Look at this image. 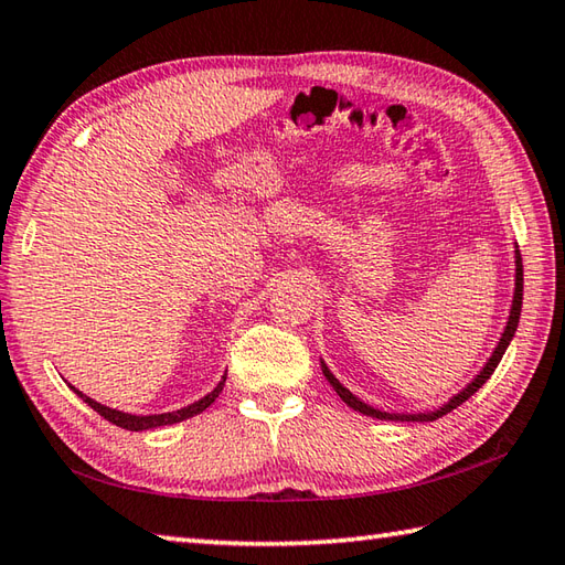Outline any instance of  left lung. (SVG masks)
<instances>
[{"instance_id":"left-lung-1","label":"left lung","mask_w":565,"mask_h":565,"mask_svg":"<svg viewBox=\"0 0 565 565\" xmlns=\"http://www.w3.org/2000/svg\"><path fill=\"white\" fill-rule=\"evenodd\" d=\"M521 297H524V268H521V255H519V250H514V295H512V307H509V317H507L504 332H502V337H499V342H497V347H494V351H492V356L487 359V364L480 369V374H477L470 383H467V386H465L462 391H457L455 396H450L448 401L443 403V406L433 408V411H420V413H388V411H379V408H374V406H369V403H364L361 398H356L354 393H351V391L344 386V383L339 381V379L332 374V371H329V366L324 364L322 359H319V366H322V374H324V379L329 381V386H332V388L337 391V396L342 398L349 408L364 413V415H369V418H379V420H401V423H403V420H408V423L438 420V418H443L445 413H450L452 408H457V406H460V403H465L467 398H470L472 393L480 391V388L484 386V381H487L489 376H492V371L497 369L499 361H502L504 351H507L509 342H512V337H514L516 327H519Z\"/></svg>"}]
</instances>
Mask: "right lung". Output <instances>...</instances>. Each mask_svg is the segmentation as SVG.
Returning a JSON list of instances; mask_svg holds the SVG:
<instances>
[{"mask_svg": "<svg viewBox=\"0 0 565 565\" xmlns=\"http://www.w3.org/2000/svg\"><path fill=\"white\" fill-rule=\"evenodd\" d=\"M223 383H226V374L221 376V381L216 383V388L206 393L204 398H199L194 403H189V406L179 408V411H169V413H152V415H135V413H125V411H117V408H110V406H103V403L93 401L90 396H85L83 391H78L76 386H68L73 388V393H78V396L88 403V406L100 413L105 420H110L113 425H117V428H125V430H132V433H140V430H152V428H162V425H174V423H182L186 418H194L196 413L206 411L211 403H214L218 398V393L223 391Z\"/></svg>", "mask_w": 565, "mask_h": 565, "instance_id": "add662e5", "label": "right lung"}]
</instances>
